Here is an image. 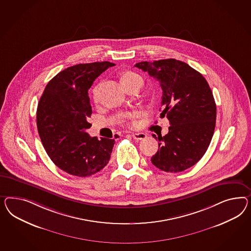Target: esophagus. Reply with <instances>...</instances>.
<instances>
[{"label":"esophagus","instance_id":"esophagus-1","mask_svg":"<svg viewBox=\"0 0 251 251\" xmlns=\"http://www.w3.org/2000/svg\"><path fill=\"white\" fill-rule=\"evenodd\" d=\"M132 137L137 141H141V140H144L147 135L143 132H135V133H132Z\"/></svg>","mask_w":251,"mask_h":251}]
</instances>
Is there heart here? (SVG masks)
<instances>
[{"label":"heart","mask_w":251,"mask_h":251,"mask_svg":"<svg viewBox=\"0 0 251 251\" xmlns=\"http://www.w3.org/2000/svg\"><path fill=\"white\" fill-rule=\"evenodd\" d=\"M136 80L143 82V78H142L139 75L135 74V73H133V72H127V73H125V74L122 75V81L124 86H127L129 83L136 81ZM100 88V85H97L95 88H93V90H92V97H93V100H94L95 101H97L98 99H99ZM135 117V113H131V114H129V115L128 116V118H129V120H133Z\"/></svg>","instance_id":"b5f03b06"}]
</instances>
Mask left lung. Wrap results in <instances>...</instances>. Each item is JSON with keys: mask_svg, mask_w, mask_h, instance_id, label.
Returning <instances> with one entry per match:
<instances>
[{"mask_svg": "<svg viewBox=\"0 0 251 251\" xmlns=\"http://www.w3.org/2000/svg\"><path fill=\"white\" fill-rule=\"evenodd\" d=\"M135 67L160 82L161 117L166 116L171 124L166 135L158 136L151 163L168 173L188 169L205 153L216 127L217 107L208 83L196 69L174 58L140 62Z\"/></svg>", "mask_w": 251, "mask_h": 251, "instance_id": "1", "label": "left lung"}]
</instances>
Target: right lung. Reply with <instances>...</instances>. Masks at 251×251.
Returning <instances> with one entry per match:
<instances>
[{"label":"right lung","instance_id":"right-lung-1","mask_svg":"<svg viewBox=\"0 0 251 251\" xmlns=\"http://www.w3.org/2000/svg\"><path fill=\"white\" fill-rule=\"evenodd\" d=\"M115 64L94 62L66 68L48 82L37 107L41 141L52 162L71 176H90L109 161L115 139L88 135L92 113L88 89ZM117 136H115V138Z\"/></svg>","mask_w":251,"mask_h":251}]
</instances>
